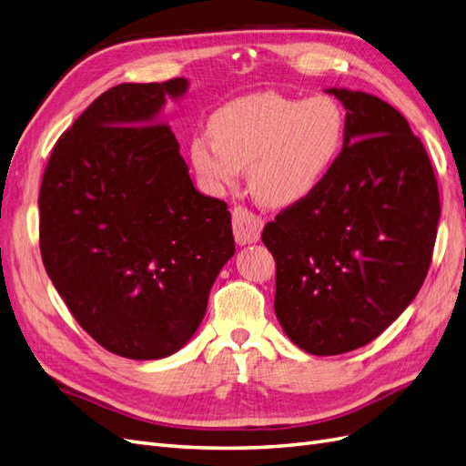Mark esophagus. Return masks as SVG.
<instances>
[{
	"label": "esophagus",
	"mask_w": 466,
	"mask_h": 466,
	"mask_svg": "<svg viewBox=\"0 0 466 466\" xmlns=\"http://www.w3.org/2000/svg\"><path fill=\"white\" fill-rule=\"evenodd\" d=\"M262 218L255 216L247 208L238 206L233 209V235L238 247L257 243L262 233Z\"/></svg>",
	"instance_id": "esophagus-1"
}]
</instances>
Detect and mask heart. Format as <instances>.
Segmentation results:
<instances>
[{
	"instance_id": "b5f03b06",
	"label": "heart",
	"mask_w": 466,
	"mask_h": 466,
	"mask_svg": "<svg viewBox=\"0 0 466 466\" xmlns=\"http://www.w3.org/2000/svg\"><path fill=\"white\" fill-rule=\"evenodd\" d=\"M190 144V163L211 192L235 187L248 167V188L270 208L295 206L329 178L344 147L346 116L334 98L258 93L218 108Z\"/></svg>"
}]
</instances>
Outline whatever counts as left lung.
<instances>
[{
	"mask_svg": "<svg viewBox=\"0 0 466 466\" xmlns=\"http://www.w3.org/2000/svg\"><path fill=\"white\" fill-rule=\"evenodd\" d=\"M327 93L346 108L340 159L262 231L276 317L313 356L370 344L402 315L426 279L441 214L428 153L400 112L363 91Z\"/></svg>",
	"mask_w": 466,
	"mask_h": 466,
	"instance_id": "1",
	"label": "left lung"
}]
</instances>
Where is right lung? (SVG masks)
<instances>
[{"instance_id":"obj_1","label":"right lung","mask_w":466,"mask_h":466,"mask_svg":"<svg viewBox=\"0 0 466 466\" xmlns=\"http://www.w3.org/2000/svg\"><path fill=\"white\" fill-rule=\"evenodd\" d=\"M187 91L185 77L105 91L62 134L42 178V262L81 329L122 358L185 346L235 255L228 204L194 188L161 118Z\"/></svg>"}]
</instances>
